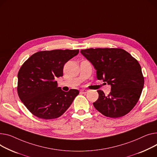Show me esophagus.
Wrapping results in <instances>:
<instances>
[{
    "instance_id": "34e87169",
    "label": "esophagus",
    "mask_w": 157,
    "mask_h": 157,
    "mask_svg": "<svg viewBox=\"0 0 157 157\" xmlns=\"http://www.w3.org/2000/svg\"><path fill=\"white\" fill-rule=\"evenodd\" d=\"M88 91V90L84 89V90H81L80 91V93H82V94H86Z\"/></svg>"
}]
</instances>
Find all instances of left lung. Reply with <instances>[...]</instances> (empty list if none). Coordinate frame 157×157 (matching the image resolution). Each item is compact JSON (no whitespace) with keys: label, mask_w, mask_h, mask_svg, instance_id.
I'll use <instances>...</instances> for the list:
<instances>
[{"label":"left lung","mask_w":157,"mask_h":157,"mask_svg":"<svg viewBox=\"0 0 157 157\" xmlns=\"http://www.w3.org/2000/svg\"><path fill=\"white\" fill-rule=\"evenodd\" d=\"M81 53L97 70V78L111 86L105 96L99 97L93 106L103 116L118 118L128 114L138 103L144 86V77L138 60L124 49L97 48L81 50Z\"/></svg>","instance_id":"obj_1"}]
</instances>
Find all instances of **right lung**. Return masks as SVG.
<instances>
[{
  "label": "right lung",
  "mask_w": 157,
  "mask_h": 157,
  "mask_svg": "<svg viewBox=\"0 0 157 157\" xmlns=\"http://www.w3.org/2000/svg\"><path fill=\"white\" fill-rule=\"evenodd\" d=\"M78 53V49L40 51L21 67L17 75V94L33 116L45 120L56 119L70 107L79 91H62L57 87L56 79L63 76L65 64Z\"/></svg>",
  "instance_id": "1"
}]
</instances>
